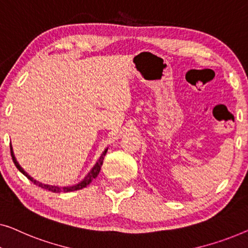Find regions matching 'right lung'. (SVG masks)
Listing matches in <instances>:
<instances>
[{"instance_id":"1","label":"right lung","mask_w":248,"mask_h":248,"mask_svg":"<svg viewBox=\"0 0 248 248\" xmlns=\"http://www.w3.org/2000/svg\"><path fill=\"white\" fill-rule=\"evenodd\" d=\"M10 149H11V156H12V160H13V163H15V165L16 166V169H18L21 173L23 174L24 176H27L28 179H29L31 182H33L34 184H36V186H40V187H43V189H45V190H48V191H51V192H55V193H61V192H72V191H76V190H81V189H83V187H85V186H88L89 184L92 182V181L95 179V177L99 175V173H100V170H101V166H102V164H103V159H104V156H106V154H107V151L108 149H106V151H104L103 153H102V155L100 156V158H99V160H97V162L95 163V165H94L93 167H92V170H90L89 172V174L88 175H86L84 179H83L81 182L79 183H78V184H75V186H49V184H44V183H41V182H39V181H36V180H33V177H31L29 174H28L26 170H24L22 167H21L20 165H19V163L16 162V157H15V154H13V151H12V146L10 145Z\"/></svg>"}]
</instances>
